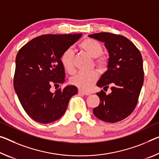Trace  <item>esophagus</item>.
Listing matches in <instances>:
<instances>
[{
	"label": "esophagus",
	"instance_id": "34e87169",
	"mask_svg": "<svg viewBox=\"0 0 159 159\" xmlns=\"http://www.w3.org/2000/svg\"><path fill=\"white\" fill-rule=\"evenodd\" d=\"M79 94H83V95H90V94H91V93H90V92L84 91V90H79Z\"/></svg>",
	"mask_w": 159,
	"mask_h": 159
}]
</instances>
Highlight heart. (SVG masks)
Wrapping results in <instances>:
<instances>
[{
	"instance_id": "heart-1",
	"label": "heart",
	"mask_w": 159,
	"mask_h": 159,
	"mask_svg": "<svg viewBox=\"0 0 159 159\" xmlns=\"http://www.w3.org/2000/svg\"><path fill=\"white\" fill-rule=\"evenodd\" d=\"M80 50L87 54L90 57L95 59V64L100 70L107 69L108 60L107 57L102 56V47L96 40L85 38L83 39L79 44ZM63 66L69 74L74 72V53L70 49H68L63 53L61 57ZM96 70L89 72H79L70 79V83L79 89L85 90H89L98 79Z\"/></svg>"
}]
</instances>
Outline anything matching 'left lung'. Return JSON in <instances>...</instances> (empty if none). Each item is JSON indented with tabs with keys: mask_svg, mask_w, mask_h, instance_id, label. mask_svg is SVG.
Here are the masks:
<instances>
[{
	"mask_svg": "<svg viewBox=\"0 0 159 159\" xmlns=\"http://www.w3.org/2000/svg\"><path fill=\"white\" fill-rule=\"evenodd\" d=\"M89 37L105 44L109 54L107 70L100 76L97 86L102 90L96 95L100 105L93 109L98 119L107 122H119L134 110L143 83L142 57L130 40L109 32L89 34Z\"/></svg>",
	"mask_w": 159,
	"mask_h": 159,
	"instance_id": "1",
	"label": "left lung"
}]
</instances>
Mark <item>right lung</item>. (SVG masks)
Masks as SVG:
<instances>
[{
  "mask_svg": "<svg viewBox=\"0 0 159 159\" xmlns=\"http://www.w3.org/2000/svg\"><path fill=\"white\" fill-rule=\"evenodd\" d=\"M82 34H45L24 45L16 59L14 89L25 111L42 124L54 122L66 112L69 100L78 89L68 85L52 93V85L64 84L63 53L75 43Z\"/></svg>",
  "mask_w": 159,
  "mask_h": 159,
  "instance_id": "obj_1",
  "label": "right lung"
}]
</instances>
